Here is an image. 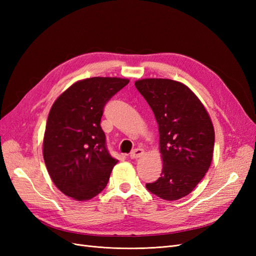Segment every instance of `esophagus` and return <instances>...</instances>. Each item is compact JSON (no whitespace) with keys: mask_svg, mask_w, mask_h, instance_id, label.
Returning <instances> with one entry per match:
<instances>
[{"mask_svg":"<svg viewBox=\"0 0 256 256\" xmlns=\"http://www.w3.org/2000/svg\"><path fill=\"white\" fill-rule=\"evenodd\" d=\"M143 154H144V150H142V148H136V150H134L132 152H131L130 158L131 159H138V158L142 157Z\"/></svg>","mask_w":256,"mask_h":256,"instance_id":"obj_1","label":"esophagus"}]
</instances>
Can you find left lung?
<instances>
[{
	"mask_svg": "<svg viewBox=\"0 0 256 256\" xmlns=\"http://www.w3.org/2000/svg\"><path fill=\"white\" fill-rule=\"evenodd\" d=\"M134 85L156 118L164 162L160 177L146 188L164 200H180L196 187L210 166L212 120L194 92L180 82L142 79Z\"/></svg>",
	"mask_w": 256,
	"mask_h": 256,
	"instance_id": "obj_1",
	"label": "left lung"
}]
</instances>
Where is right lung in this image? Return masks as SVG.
Returning a JSON list of instances; mask_svg holds the SVG:
<instances>
[{
  "label": "right lung",
  "instance_id": "add662e5",
  "mask_svg": "<svg viewBox=\"0 0 256 256\" xmlns=\"http://www.w3.org/2000/svg\"><path fill=\"white\" fill-rule=\"evenodd\" d=\"M128 79L94 76L74 83L54 102L44 136V160L65 196L88 200L102 192L118 164L100 126L106 104Z\"/></svg>",
  "mask_w": 256,
  "mask_h": 256
}]
</instances>
